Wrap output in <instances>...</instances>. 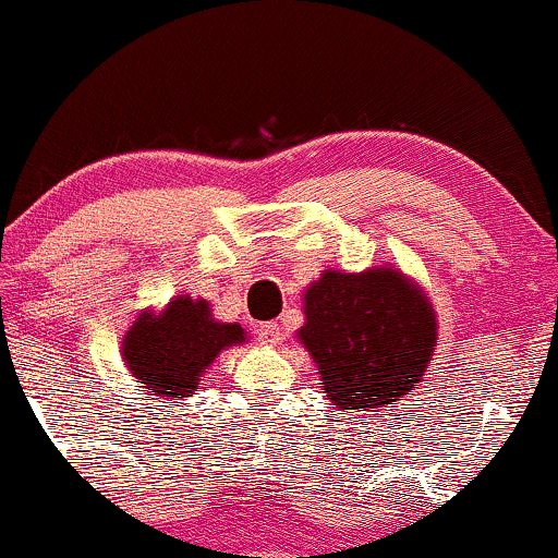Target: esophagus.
Wrapping results in <instances>:
<instances>
[{
	"instance_id": "esophagus-1",
	"label": "esophagus",
	"mask_w": 558,
	"mask_h": 558,
	"mask_svg": "<svg viewBox=\"0 0 558 558\" xmlns=\"http://www.w3.org/2000/svg\"><path fill=\"white\" fill-rule=\"evenodd\" d=\"M259 339H262L264 344H269V347L279 344V339H281V327L277 325V322H266V325H262V327H259Z\"/></svg>"
}]
</instances>
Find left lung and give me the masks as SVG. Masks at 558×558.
I'll return each instance as SVG.
<instances>
[{
	"instance_id": "obj_1",
	"label": "left lung",
	"mask_w": 558,
	"mask_h": 558,
	"mask_svg": "<svg viewBox=\"0 0 558 558\" xmlns=\"http://www.w3.org/2000/svg\"><path fill=\"white\" fill-rule=\"evenodd\" d=\"M304 317L296 337L317 362L327 400L354 413L410 395L438 339L430 299L392 266L325 271L306 287Z\"/></svg>"
}]
</instances>
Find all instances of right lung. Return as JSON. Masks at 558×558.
<instances>
[{
    "label": "right lung",
    "mask_w": 558,
    "mask_h": 558,
    "mask_svg": "<svg viewBox=\"0 0 558 558\" xmlns=\"http://www.w3.org/2000/svg\"><path fill=\"white\" fill-rule=\"evenodd\" d=\"M246 342L241 325L216 322L206 299L175 296L160 314L143 312L123 339V362L158 398H191L226 347Z\"/></svg>",
    "instance_id": "1"
}]
</instances>
